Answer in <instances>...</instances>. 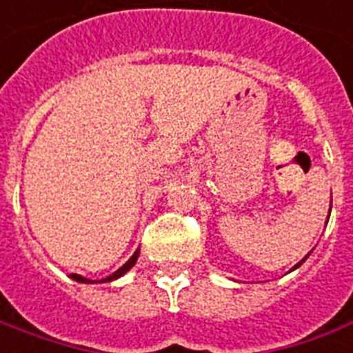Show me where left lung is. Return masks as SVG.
<instances>
[{"label":"left lung","mask_w":353,"mask_h":353,"mask_svg":"<svg viewBox=\"0 0 353 353\" xmlns=\"http://www.w3.org/2000/svg\"><path fill=\"white\" fill-rule=\"evenodd\" d=\"M309 255H311V251H309ZM309 255H305V256H303V259H301V261H299V262H298V264H296V266H294V268H292V270H296V268H298V266H301V264H303V262H305V261H307V256H309Z\"/></svg>","instance_id":"left-lung-1"}]
</instances>
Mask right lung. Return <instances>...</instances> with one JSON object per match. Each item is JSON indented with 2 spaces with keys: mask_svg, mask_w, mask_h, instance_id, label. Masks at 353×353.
I'll return each mask as SVG.
<instances>
[{
  "mask_svg": "<svg viewBox=\"0 0 353 353\" xmlns=\"http://www.w3.org/2000/svg\"><path fill=\"white\" fill-rule=\"evenodd\" d=\"M137 256H139V249H137L134 255L130 256V261L126 262L124 266H121V268H119V270H117L115 274L108 275V277H105V279H102V281H91V279H87V277H81V275H78V274H72V275H70V277H72L74 281H78V283H110V281H115V279H119V277H123V275L126 274V272H128L130 268L136 264Z\"/></svg>",
  "mask_w": 353,
  "mask_h": 353,
  "instance_id": "add662e5",
  "label": "right lung"
}]
</instances>
